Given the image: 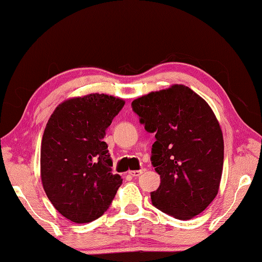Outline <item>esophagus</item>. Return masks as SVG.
I'll return each mask as SVG.
<instances>
[{
	"instance_id": "34e87169",
	"label": "esophagus",
	"mask_w": 262,
	"mask_h": 262,
	"mask_svg": "<svg viewBox=\"0 0 262 262\" xmlns=\"http://www.w3.org/2000/svg\"><path fill=\"white\" fill-rule=\"evenodd\" d=\"M145 171V168H141V170H136V171H130L129 173L132 177H134V178H137V177H140L143 172Z\"/></svg>"
}]
</instances>
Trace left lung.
I'll return each mask as SVG.
<instances>
[{"label": "left lung", "instance_id": "left-lung-1", "mask_svg": "<svg viewBox=\"0 0 262 262\" xmlns=\"http://www.w3.org/2000/svg\"><path fill=\"white\" fill-rule=\"evenodd\" d=\"M132 107L156 139L150 159L161 185L152 205L178 220L193 219L215 199L223 171V134L214 112L180 84L142 96Z\"/></svg>", "mask_w": 262, "mask_h": 262}]
</instances>
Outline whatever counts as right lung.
Returning <instances> with one entry per match:
<instances>
[{"mask_svg": "<svg viewBox=\"0 0 262 262\" xmlns=\"http://www.w3.org/2000/svg\"><path fill=\"white\" fill-rule=\"evenodd\" d=\"M125 101L92 94L63 101L48 120L41 141V181L62 216L89 223L108 209L122 184L112 173L106 129Z\"/></svg>", "mask_w": 262, "mask_h": 262, "instance_id": "obj_1", "label": "right lung"}]
</instances>
